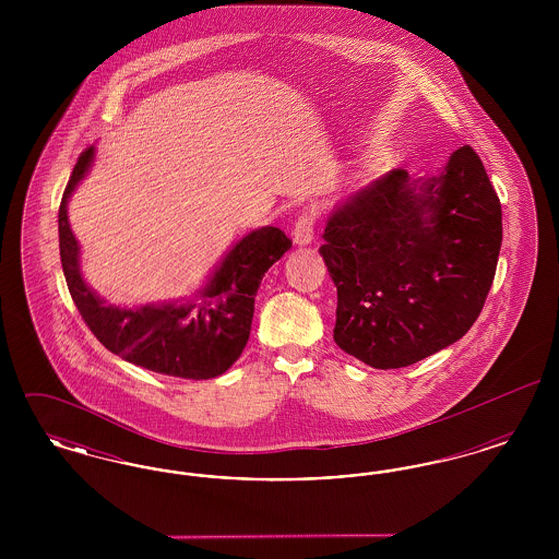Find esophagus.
Wrapping results in <instances>:
<instances>
[{"label":"esophagus","mask_w":559,"mask_h":559,"mask_svg":"<svg viewBox=\"0 0 559 559\" xmlns=\"http://www.w3.org/2000/svg\"><path fill=\"white\" fill-rule=\"evenodd\" d=\"M314 224H317V213H299V217L295 219V226H293V240L297 245L312 242V239H314Z\"/></svg>","instance_id":"esophagus-1"}]
</instances>
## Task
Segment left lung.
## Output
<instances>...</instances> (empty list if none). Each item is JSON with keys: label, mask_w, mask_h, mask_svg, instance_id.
Listing matches in <instances>:
<instances>
[{"label": "left lung", "mask_w": 559, "mask_h": 559, "mask_svg": "<svg viewBox=\"0 0 559 559\" xmlns=\"http://www.w3.org/2000/svg\"><path fill=\"white\" fill-rule=\"evenodd\" d=\"M501 240V201L469 144L419 192L406 169L390 171L324 228L335 344L372 369H402L451 346L478 320Z\"/></svg>", "instance_id": "1"}]
</instances>
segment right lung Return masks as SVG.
Returning a JSON list of instances; mask_svg holds the SVG:
<instances>
[{
	"mask_svg": "<svg viewBox=\"0 0 559 559\" xmlns=\"http://www.w3.org/2000/svg\"><path fill=\"white\" fill-rule=\"evenodd\" d=\"M92 157L94 146H87L58 210L60 262L81 319L103 346L142 369L182 379H212L228 371L247 346L258 287L267 267L289 251L292 239L281 228L267 226L239 240L201 293L203 304L138 310L105 306L81 278L80 247L67 215V201Z\"/></svg>",
	"mask_w": 559,
	"mask_h": 559,
	"instance_id": "obj_1",
	"label": "right lung"
}]
</instances>
